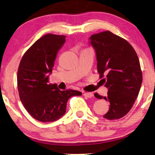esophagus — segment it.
<instances>
[{"label": "esophagus", "instance_id": "1", "mask_svg": "<svg viewBox=\"0 0 155 155\" xmlns=\"http://www.w3.org/2000/svg\"><path fill=\"white\" fill-rule=\"evenodd\" d=\"M83 96H85V97H87V98H91L94 96V94H93L92 93H90V92H85L84 94H83Z\"/></svg>", "mask_w": 155, "mask_h": 155}]
</instances>
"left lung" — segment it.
Here are the masks:
<instances>
[{"instance_id":"1","label":"left lung","mask_w":155,"mask_h":155,"mask_svg":"<svg viewBox=\"0 0 155 155\" xmlns=\"http://www.w3.org/2000/svg\"><path fill=\"white\" fill-rule=\"evenodd\" d=\"M90 43L95 49L97 70L108 88L107 96L94 94L110 102L104 117L117 120L128 113L135 102L142 83V72L137 54L126 40L104 31L92 35Z\"/></svg>"}]
</instances>
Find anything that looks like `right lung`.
Listing matches in <instances>:
<instances>
[{
	"label": "right lung",
	"instance_id": "1",
	"mask_svg": "<svg viewBox=\"0 0 155 155\" xmlns=\"http://www.w3.org/2000/svg\"><path fill=\"white\" fill-rule=\"evenodd\" d=\"M64 35L46 34L35 42L21 58L17 72V87L24 107L32 117L43 123L57 120L66 112L71 96H81L75 90L60 91L48 83L58 51Z\"/></svg>",
	"mask_w": 155,
	"mask_h": 155
}]
</instances>
